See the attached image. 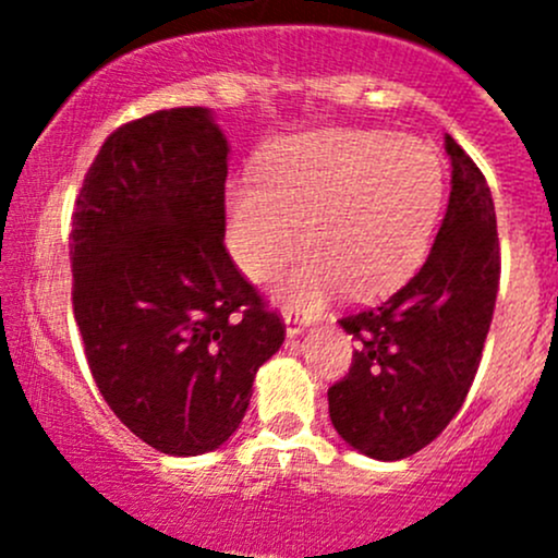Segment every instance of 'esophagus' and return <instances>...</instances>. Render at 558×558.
Returning a JSON list of instances; mask_svg holds the SVG:
<instances>
[{"mask_svg": "<svg viewBox=\"0 0 558 558\" xmlns=\"http://www.w3.org/2000/svg\"><path fill=\"white\" fill-rule=\"evenodd\" d=\"M283 320H286V331H289V337H296L307 324H311V318H307L305 313H300V307L294 305L283 307Z\"/></svg>", "mask_w": 558, "mask_h": 558, "instance_id": "1", "label": "esophagus"}]
</instances>
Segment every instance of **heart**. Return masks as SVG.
Returning <instances> with one entry per match:
<instances>
[{
    "label": "heart",
    "mask_w": 558,
    "mask_h": 558,
    "mask_svg": "<svg viewBox=\"0 0 558 558\" xmlns=\"http://www.w3.org/2000/svg\"><path fill=\"white\" fill-rule=\"evenodd\" d=\"M442 202L440 159L426 143L388 132L283 140L262 174L229 189V247L251 278H267L307 238L289 294L313 307L337 289L373 300L424 262Z\"/></svg>",
    "instance_id": "1"
}]
</instances>
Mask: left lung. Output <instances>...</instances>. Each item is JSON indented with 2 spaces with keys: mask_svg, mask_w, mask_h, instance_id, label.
I'll return each instance as SVG.
<instances>
[{
  "mask_svg": "<svg viewBox=\"0 0 558 558\" xmlns=\"http://www.w3.org/2000/svg\"><path fill=\"white\" fill-rule=\"evenodd\" d=\"M446 150L451 199L424 267L378 307L340 318L356 351L329 388V415L373 459H408L451 424L492 326L502 269L492 191L451 134Z\"/></svg>",
  "mask_w": 558,
  "mask_h": 558,
  "instance_id": "left-lung-1",
  "label": "left lung"
}]
</instances>
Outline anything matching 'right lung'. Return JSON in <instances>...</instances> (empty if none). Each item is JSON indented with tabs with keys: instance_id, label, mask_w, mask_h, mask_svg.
<instances>
[{
	"instance_id": "right-lung-1",
	"label": "right lung",
	"mask_w": 558,
	"mask_h": 558,
	"mask_svg": "<svg viewBox=\"0 0 558 558\" xmlns=\"http://www.w3.org/2000/svg\"><path fill=\"white\" fill-rule=\"evenodd\" d=\"M229 145L205 107L118 126L83 178L72 307L112 413L170 456L216 451L243 421L286 324L223 245Z\"/></svg>"
}]
</instances>
